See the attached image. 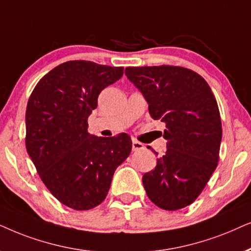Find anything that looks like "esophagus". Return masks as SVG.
Returning <instances> with one entry per match:
<instances>
[{
    "label": "esophagus",
    "mask_w": 251,
    "mask_h": 251,
    "mask_svg": "<svg viewBox=\"0 0 251 251\" xmlns=\"http://www.w3.org/2000/svg\"><path fill=\"white\" fill-rule=\"evenodd\" d=\"M132 149H133V151H139V150L145 149V145H143V143H141V142L136 141V140H133V141H132Z\"/></svg>",
    "instance_id": "34e87169"
}]
</instances>
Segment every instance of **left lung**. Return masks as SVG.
<instances>
[{
	"mask_svg": "<svg viewBox=\"0 0 251 251\" xmlns=\"http://www.w3.org/2000/svg\"><path fill=\"white\" fill-rule=\"evenodd\" d=\"M125 73L148 102L150 117L166 125V152L142 178L147 195L160 209L185 208L218 165L223 129L215 95L199 73L182 66H129Z\"/></svg>",
	"mask_w": 251,
	"mask_h": 251,
	"instance_id": "1",
	"label": "left lung"
}]
</instances>
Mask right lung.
<instances>
[{
	"instance_id": "1",
	"label": "right lung",
	"mask_w": 251,
	"mask_h": 251,
	"mask_svg": "<svg viewBox=\"0 0 251 251\" xmlns=\"http://www.w3.org/2000/svg\"><path fill=\"white\" fill-rule=\"evenodd\" d=\"M123 73L122 66L69 61L42 76L28 99L26 149L49 192L71 209L101 204L116 169L131 153L125 133L112 138L88 133L100 93Z\"/></svg>"
}]
</instances>
